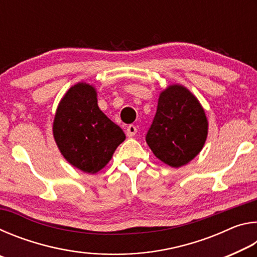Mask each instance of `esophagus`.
<instances>
[{"label": "esophagus", "mask_w": 257, "mask_h": 257, "mask_svg": "<svg viewBox=\"0 0 257 257\" xmlns=\"http://www.w3.org/2000/svg\"><path fill=\"white\" fill-rule=\"evenodd\" d=\"M125 134H127L128 137H134L135 135L137 134V128L136 125L134 124H129L127 127V130H125Z\"/></svg>", "instance_id": "1"}]
</instances>
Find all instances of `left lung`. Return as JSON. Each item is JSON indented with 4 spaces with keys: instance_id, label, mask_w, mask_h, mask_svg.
I'll return each instance as SVG.
<instances>
[{
    "instance_id": "left-lung-1",
    "label": "left lung",
    "mask_w": 257,
    "mask_h": 257,
    "mask_svg": "<svg viewBox=\"0 0 257 257\" xmlns=\"http://www.w3.org/2000/svg\"><path fill=\"white\" fill-rule=\"evenodd\" d=\"M207 137V119L198 99L180 85L160 95L146 143L156 158L173 168L193 160Z\"/></svg>"
}]
</instances>
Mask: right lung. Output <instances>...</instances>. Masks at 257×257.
<instances>
[{"instance_id":"right-lung-1","label":"right lung","mask_w":257,"mask_h":257,"mask_svg":"<svg viewBox=\"0 0 257 257\" xmlns=\"http://www.w3.org/2000/svg\"><path fill=\"white\" fill-rule=\"evenodd\" d=\"M53 135L64 159L87 173L105 167L125 139L123 130L99 110L96 90L86 82L71 87L61 99Z\"/></svg>"}]
</instances>
